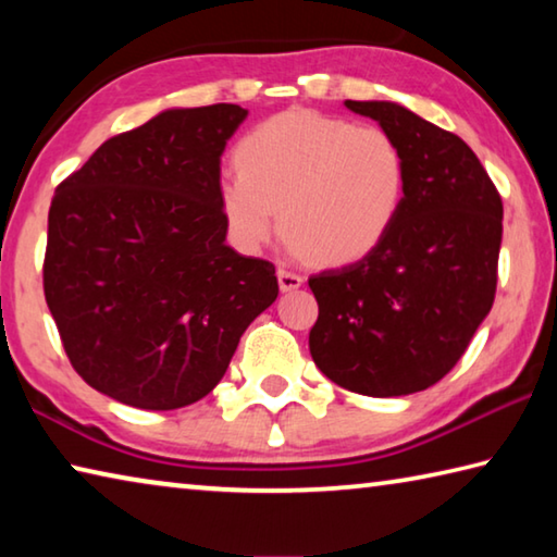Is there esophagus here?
I'll return each mask as SVG.
<instances>
[{"instance_id": "1", "label": "esophagus", "mask_w": 557, "mask_h": 557, "mask_svg": "<svg viewBox=\"0 0 557 557\" xmlns=\"http://www.w3.org/2000/svg\"><path fill=\"white\" fill-rule=\"evenodd\" d=\"M277 282H280V289H282V292H292V289L301 287V282H305V277H301L299 272H295V270L280 268V270H277Z\"/></svg>"}]
</instances>
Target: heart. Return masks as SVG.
<instances>
[{
	"label": "heart",
	"mask_w": 557,
	"mask_h": 557,
	"mask_svg": "<svg viewBox=\"0 0 557 557\" xmlns=\"http://www.w3.org/2000/svg\"><path fill=\"white\" fill-rule=\"evenodd\" d=\"M233 159L219 201L233 240L248 252L265 248L285 223L292 252L351 265L388 238L408 191V162L391 132L317 110L262 120Z\"/></svg>",
	"instance_id": "1"
}]
</instances>
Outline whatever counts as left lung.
Listing matches in <instances>:
<instances>
[{"label":"left lung","instance_id":"8db88e82","mask_svg":"<svg viewBox=\"0 0 557 557\" xmlns=\"http://www.w3.org/2000/svg\"><path fill=\"white\" fill-rule=\"evenodd\" d=\"M408 162L403 211L369 258L309 277V351L329 381L371 398L425 391L467 351L496 295L504 203L465 139L385 100H346Z\"/></svg>","mask_w":557,"mask_h":557}]
</instances>
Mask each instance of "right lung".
Masks as SVG:
<instances>
[{
	"instance_id": "add662e5",
	"label": "right lung",
	"mask_w": 557,
	"mask_h": 557,
	"mask_svg": "<svg viewBox=\"0 0 557 557\" xmlns=\"http://www.w3.org/2000/svg\"><path fill=\"white\" fill-rule=\"evenodd\" d=\"M248 110H164L102 143L49 209L44 295L75 373L132 408L209 395L275 265L225 245L221 154Z\"/></svg>"
}]
</instances>
